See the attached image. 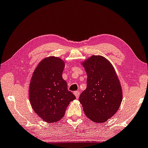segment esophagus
I'll return each mask as SVG.
<instances>
[{
    "mask_svg": "<svg viewBox=\"0 0 148 148\" xmlns=\"http://www.w3.org/2000/svg\"><path fill=\"white\" fill-rule=\"evenodd\" d=\"M74 94L75 95V96H76V98H78V97H79V96H80V93H79V91H74Z\"/></svg>",
    "mask_w": 148,
    "mask_h": 148,
    "instance_id": "obj_1",
    "label": "esophagus"
}]
</instances>
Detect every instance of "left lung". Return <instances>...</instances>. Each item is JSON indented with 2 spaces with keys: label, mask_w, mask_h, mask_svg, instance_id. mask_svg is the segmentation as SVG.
Listing matches in <instances>:
<instances>
[{
  "label": "left lung",
  "mask_w": 148,
  "mask_h": 148,
  "mask_svg": "<svg viewBox=\"0 0 148 148\" xmlns=\"http://www.w3.org/2000/svg\"><path fill=\"white\" fill-rule=\"evenodd\" d=\"M87 72V88L79 101L86 116L102 123L117 111L122 100V91L113 65L102 56L94 55L83 62Z\"/></svg>",
  "instance_id": "obj_1"
}]
</instances>
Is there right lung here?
I'll return each instance as SVG.
<instances>
[{"label":"right lung","mask_w":148,"mask_h":148,"mask_svg":"<svg viewBox=\"0 0 148 148\" xmlns=\"http://www.w3.org/2000/svg\"><path fill=\"white\" fill-rule=\"evenodd\" d=\"M64 67L60 58H46L39 63L31 78L30 102L35 113L46 122L61 119L70 102L76 99L62 77Z\"/></svg>","instance_id":"right-lung-1"}]
</instances>
